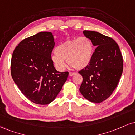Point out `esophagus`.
<instances>
[{
	"mask_svg": "<svg viewBox=\"0 0 135 135\" xmlns=\"http://www.w3.org/2000/svg\"><path fill=\"white\" fill-rule=\"evenodd\" d=\"M75 74V73H74V72H69V76L74 75Z\"/></svg>",
	"mask_w": 135,
	"mask_h": 135,
	"instance_id": "obj_1",
	"label": "esophagus"
}]
</instances>
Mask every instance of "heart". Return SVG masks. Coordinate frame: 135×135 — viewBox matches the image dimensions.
Returning a JSON list of instances; mask_svg holds the SVG:
<instances>
[{"label": "heart", "instance_id": "1", "mask_svg": "<svg viewBox=\"0 0 135 135\" xmlns=\"http://www.w3.org/2000/svg\"><path fill=\"white\" fill-rule=\"evenodd\" d=\"M93 47L92 42L87 37L68 40L58 45L51 60L55 68L60 72L65 69L68 64L77 70L85 68L91 60Z\"/></svg>", "mask_w": 135, "mask_h": 135}]
</instances>
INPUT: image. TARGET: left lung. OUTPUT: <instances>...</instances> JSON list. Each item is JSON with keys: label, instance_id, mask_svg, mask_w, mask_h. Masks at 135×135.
<instances>
[{"label": "left lung", "instance_id": "left-lung-1", "mask_svg": "<svg viewBox=\"0 0 135 135\" xmlns=\"http://www.w3.org/2000/svg\"><path fill=\"white\" fill-rule=\"evenodd\" d=\"M95 47L91 60L79 72L83 77L80 93L89 101L99 103L116 89L123 73V56L113 39L94 31H84Z\"/></svg>", "mask_w": 135, "mask_h": 135}]
</instances>
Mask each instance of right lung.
Instances as JSON below:
<instances>
[{
  "mask_svg": "<svg viewBox=\"0 0 135 135\" xmlns=\"http://www.w3.org/2000/svg\"><path fill=\"white\" fill-rule=\"evenodd\" d=\"M55 38L51 32H40L16 46L11 59V75L21 92L38 104L55 100L69 76L58 72L51 60Z\"/></svg>",
  "mask_w": 135,
  "mask_h": 135,
  "instance_id": "obj_1",
  "label": "right lung"
}]
</instances>
